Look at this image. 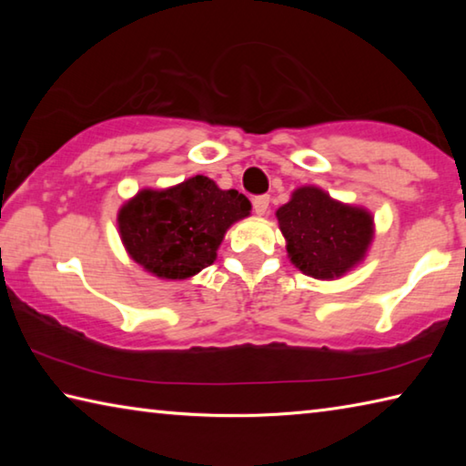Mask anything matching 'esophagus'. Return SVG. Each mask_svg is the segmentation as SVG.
Returning <instances> with one entry per match:
<instances>
[{
	"label": "esophagus",
	"mask_w": 466,
	"mask_h": 466,
	"mask_svg": "<svg viewBox=\"0 0 466 466\" xmlns=\"http://www.w3.org/2000/svg\"><path fill=\"white\" fill-rule=\"evenodd\" d=\"M252 209H255L257 216H265L267 209H269V197L267 195L252 197Z\"/></svg>",
	"instance_id": "34e87169"
}]
</instances>
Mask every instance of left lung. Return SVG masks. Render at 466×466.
I'll list each match as a JSON object with an SVG mask.
<instances>
[{"instance_id": "obj_1", "label": "left lung", "mask_w": 466, "mask_h": 466, "mask_svg": "<svg viewBox=\"0 0 466 466\" xmlns=\"http://www.w3.org/2000/svg\"><path fill=\"white\" fill-rule=\"evenodd\" d=\"M288 255L299 271L333 279L364 258L372 240V216L366 209L333 201L317 187H302L278 209Z\"/></svg>"}]
</instances>
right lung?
<instances>
[{
	"instance_id": "1",
	"label": "right lung",
	"mask_w": 466,
	"mask_h": 466,
	"mask_svg": "<svg viewBox=\"0 0 466 466\" xmlns=\"http://www.w3.org/2000/svg\"><path fill=\"white\" fill-rule=\"evenodd\" d=\"M250 201L193 177L167 191L137 193L119 211L125 248L136 263L167 279H187L216 261L228 228L247 218Z\"/></svg>"
}]
</instances>
